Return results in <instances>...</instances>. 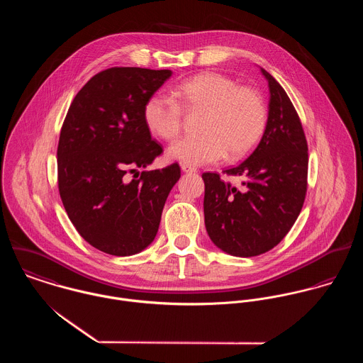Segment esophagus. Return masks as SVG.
Masks as SVG:
<instances>
[{"instance_id": "34e87169", "label": "esophagus", "mask_w": 363, "mask_h": 363, "mask_svg": "<svg viewBox=\"0 0 363 363\" xmlns=\"http://www.w3.org/2000/svg\"><path fill=\"white\" fill-rule=\"evenodd\" d=\"M182 170H183L184 173H197V172H199L197 167L190 166V164H187V163H183V164H182Z\"/></svg>"}]
</instances>
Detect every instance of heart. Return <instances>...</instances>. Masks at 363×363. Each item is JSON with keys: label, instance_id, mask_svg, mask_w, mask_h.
<instances>
[{"label": "heart", "instance_id": "heart-1", "mask_svg": "<svg viewBox=\"0 0 363 363\" xmlns=\"http://www.w3.org/2000/svg\"><path fill=\"white\" fill-rule=\"evenodd\" d=\"M172 96L155 94L144 106L148 128L162 140L177 138L183 128L184 106L189 111H206L200 131L204 135L184 137L167 150V155L187 164H207L247 155L259 144L267 127V106L262 95L240 86L223 74L207 71L176 85Z\"/></svg>", "mask_w": 363, "mask_h": 363}]
</instances>
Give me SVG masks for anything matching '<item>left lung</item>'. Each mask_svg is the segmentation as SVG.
I'll list each match as a JSON object with an SVG mask.
<instances>
[{
    "instance_id": "left-lung-1",
    "label": "left lung",
    "mask_w": 363,
    "mask_h": 363,
    "mask_svg": "<svg viewBox=\"0 0 363 363\" xmlns=\"http://www.w3.org/2000/svg\"><path fill=\"white\" fill-rule=\"evenodd\" d=\"M269 86L265 131L250 156L223 170L242 176L236 189L218 173H203L204 216L211 240L238 257L275 247L298 219L308 191V141L299 114L284 88L261 68Z\"/></svg>"
}]
</instances>
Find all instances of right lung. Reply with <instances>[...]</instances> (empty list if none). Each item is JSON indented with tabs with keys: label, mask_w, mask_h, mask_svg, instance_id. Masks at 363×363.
<instances>
[{
	"label": "right lung",
	"mask_w": 363,
	"mask_h": 363,
	"mask_svg": "<svg viewBox=\"0 0 363 363\" xmlns=\"http://www.w3.org/2000/svg\"><path fill=\"white\" fill-rule=\"evenodd\" d=\"M170 75V69H104L82 86L64 118L57 148L60 197L78 233L107 255L131 256L152 243L180 179L177 163L137 172L163 152L151 138L144 106Z\"/></svg>",
	"instance_id": "right-lung-1"
}]
</instances>
